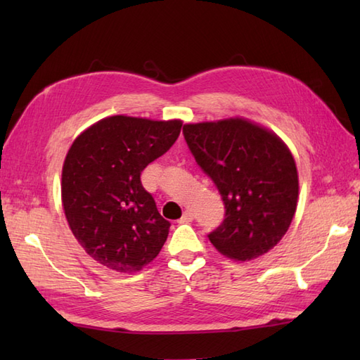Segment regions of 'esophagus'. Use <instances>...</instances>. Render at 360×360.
Here are the masks:
<instances>
[{
	"label": "esophagus",
	"mask_w": 360,
	"mask_h": 360,
	"mask_svg": "<svg viewBox=\"0 0 360 360\" xmlns=\"http://www.w3.org/2000/svg\"><path fill=\"white\" fill-rule=\"evenodd\" d=\"M193 219V213L190 212V210H186L184 212V215L181 217V219H179V223H190V221Z\"/></svg>",
	"instance_id": "esophagus-1"
}]
</instances>
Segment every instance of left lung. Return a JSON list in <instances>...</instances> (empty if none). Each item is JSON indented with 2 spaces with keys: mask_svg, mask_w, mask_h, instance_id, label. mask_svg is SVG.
<instances>
[{
  "mask_svg": "<svg viewBox=\"0 0 360 360\" xmlns=\"http://www.w3.org/2000/svg\"><path fill=\"white\" fill-rule=\"evenodd\" d=\"M182 133L224 202L223 223L207 235L215 249L248 262L277 246L298 198L295 160L285 142L240 117L187 124Z\"/></svg>",
  "mask_w": 360,
  "mask_h": 360,
  "instance_id": "obj_1",
  "label": "left lung"
}]
</instances>
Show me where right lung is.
Listing matches in <instances>:
<instances>
[{
    "mask_svg": "<svg viewBox=\"0 0 360 360\" xmlns=\"http://www.w3.org/2000/svg\"><path fill=\"white\" fill-rule=\"evenodd\" d=\"M181 120L111 116L85 129L68 151L63 210L75 238L97 263L131 274L158 257L170 223L141 173L170 150Z\"/></svg>",
    "mask_w": 360,
    "mask_h": 360,
    "instance_id": "1",
    "label": "right lung"
}]
</instances>
